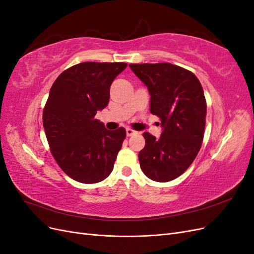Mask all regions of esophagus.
Listing matches in <instances>:
<instances>
[{
  "mask_svg": "<svg viewBox=\"0 0 254 254\" xmlns=\"http://www.w3.org/2000/svg\"><path fill=\"white\" fill-rule=\"evenodd\" d=\"M134 133H136V131H134V130L130 129V128H127V129H126V134H127V136H131V135L134 134Z\"/></svg>",
  "mask_w": 254,
  "mask_h": 254,
  "instance_id": "1",
  "label": "esophagus"
}]
</instances>
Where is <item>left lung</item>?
Instances as JSON below:
<instances>
[{
    "label": "left lung",
    "instance_id": "obj_1",
    "mask_svg": "<svg viewBox=\"0 0 254 254\" xmlns=\"http://www.w3.org/2000/svg\"><path fill=\"white\" fill-rule=\"evenodd\" d=\"M148 89L150 112L161 120L159 139L144 132L143 173L157 182L178 178L193 163L203 140L206 103L196 76L172 64H129Z\"/></svg>",
    "mask_w": 254,
    "mask_h": 254
}]
</instances>
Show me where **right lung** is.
Returning a JSON list of instances; mask_svg holds the SVG:
<instances>
[{
	"instance_id": "add662e5",
	"label": "right lung",
	"mask_w": 254,
	"mask_h": 254,
	"mask_svg": "<svg viewBox=\"0 0 254 254\" xmlns=\"http://www.w3.org/2000/svg\"><path fill=\"white\" fill-rule=\"evenodd\" d=\"M125 63H82L61 73L50 90L43 127L53 157L68 177L97 183L108 177L126 137L95 120L108 106L110 87Z\"/></svg>"
}]
</instances>
